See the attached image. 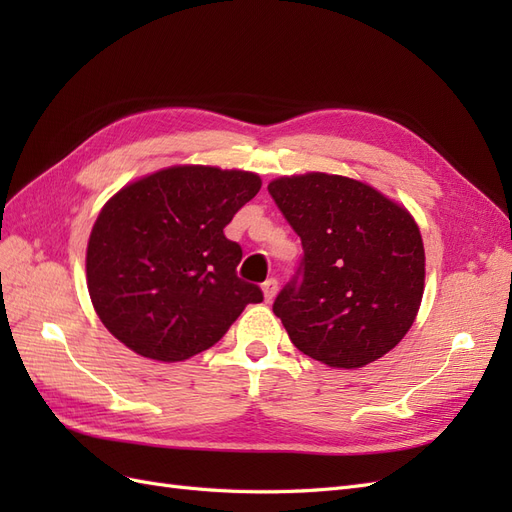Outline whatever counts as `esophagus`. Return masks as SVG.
<instances>
[{
	"label": "esophagus",
	"mask_w": 512,
	"mask_h": 512,
	"mask_svg": "<svg viewBox=\"0 0 512 512\" xmlns=\"http://www.w3.org/2000/svg\"><path fill=\"white\" fill-rule=\"evenodd\" d=\"M262 292H265V301L267 303H271L275 299V294H277V280H275V277H271V280H267L265 284H262Z\"/></svg>",
	"instance_id": "obj_1"
}]
</instances>
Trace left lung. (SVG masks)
<instances>
[{"label": "left lung", "mask_w": 512, "mask_h": 512, "mask_svg": "<svg viewBox=\"0 0 512 512\" xmlns=\"http://www.w3.org/2000/svg\"><path fill=\"white\" fill-rule=\"evenodd\" d=\"M269 194L303 245L297 273L273 303L290 342L339 369L393 350L425 288V250L412 215L342 175L280 177Z\"/></svg>", "instance_id": "left-lung-1"}]
</instances>
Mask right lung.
Returning <instances> with one entry per match:
<instances>
[{"mask_svg": "<svg viewBox=\"0 0 512 512\" xmlns=\"http://www.w3.org/2000/svg\"><path fill=\"white\" fill-rule=\"evenodd\" d=\"M260 185L245 170L170 166L108 200L87 243V288L121 344L153 361H185L262 301L237 277L241 245L224 235Z\"/></svg>", "mask_w": 512, "mask_h": 512, "instance_id": "add662e5", "label": "right lung"}]
</instances>
